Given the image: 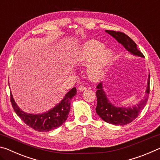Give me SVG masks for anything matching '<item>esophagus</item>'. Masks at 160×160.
Listing matches in <instances>:
<instances>
[{
    "label": "esophagus",
    "mask_w": 160,
    "mask_h": 160,
    "mask_svg": "<svg viewBox=\"0 0 160 160\" xmlns=\"http://www.w3.org/2000/svg\"><path fill=\"white\" fill-rule=\"evenodd\" d=\"M86 88L85 86H83V85H80L79 88H78V90L79 91H80V92H83V91H85V90H86Z\"/></svg>",
    "instance_id": "1"
}]
</instances>
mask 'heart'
<instances>
[{
	"mask_svg": "<svg viewBox=\"0 0 160 160\" xmlns=\"http://www.w3.org/2000/svg\"><path fill=\"white\" fill-rule=\"evenodd\" d=\"M104 46L96 40H88L73 54L75 63L79 66H88V75L94 82L101 80L106 74L107 67L113 57V51L104 48Z\"/></svg>",
	"mask_w": 160,
	"mask_h": 160,
	"instance_id": "1",
	"label": "heart"
}]
</instances>
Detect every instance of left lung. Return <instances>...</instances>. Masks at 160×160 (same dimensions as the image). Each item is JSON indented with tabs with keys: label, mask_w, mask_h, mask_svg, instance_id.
<instances>
[{
	"label": "left lung",
	"mask_w": 160,
	"mask_h": 160,
	"mask_svg": "<svg viewBox=\"0 0 160 160\" xmlns=\"http://www.w3.org/2000/svg\"><path fill=\"white\" fill-rule=\"evenodd\" d=\"M105 32L116 39L118 43L122 44L123 47L132 55L139 56V57H144L142 53L138 49L136 44L126 34L122 32L112 30H105ZM97 105L96 112L99 117L105 122L113 124V125H126L132 122L138 117L148 102V94L150 93V74L148 75L144 99L140 100L137 104H135L132 107H118L113 104L108 99L107 94L103 89L104 88H103L102 82H100L97 86Z\"/></svg>",
	"instance_id": "8db88e82"
}]
</instances>
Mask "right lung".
I'll use <instances>...</instances> for the list:
<instances>
[{"label": "right lung", "mask_w": 160, "mask_h": 160, "mask_svg": "<svg viewBox=\"0 0 160 160\" xmlns=\"http://www.w3.org/2000/svg\"><path fill=\"white\" fill-rule=\"evenodd\" d=\"M9 84V82H8ZM76 88H73L65 94L61 101L52 109L42 113H28L23 112L16 104L11 94L13 109L27 125L39 132H47L60 127L67 120L70 109V101L76 94Z\"/></svg>", "instance_id": "obj_1"}]
</instances>
